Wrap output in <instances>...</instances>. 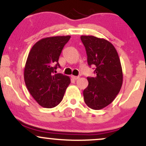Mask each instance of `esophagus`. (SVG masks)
I'll return each mask as SVG.
<instances>
[{"label":"esophagus","instance_id":"obj_1","mask_svg":"<svg viewBox=\"0 0 146 146\" xmlns=\"http://www.w3.org/2000/svg\"><path fill=\"white\" fill-rule=\"evenodd\" d=\"M71 78H73V80H78V79L80 78V77H79V76H75V75H71Z\"/></svg>","mask_w":146,"mask_h":146}]
</instances>
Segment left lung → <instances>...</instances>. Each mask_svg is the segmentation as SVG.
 Instances as JSON below:
<instances>
[{
  "mask_svg": "<svg viewBox=\"0 0 146 146\" xmlns=\"http://www.w3.org/2000/svg\"><path fill=\"white\" fill-rule=\"evenodd\" d=\"M87 62L95 66V77H88V85L83 91L86 104L93 110L105 108L119 93L123 73L118 53L110 42L93 36H82Z\"/></svg>",
  "mask_w": 146,
  "mask_h": 146,
  "instance_id": "left-lung-1",
  "label": "left lung"
}]
</instances>
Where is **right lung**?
Here are the masks:
<instances>
[{"label": "right lung", "instance_id": "add662e5", "mask_svg": "<svg viewBox=\"0 0 146 146\" xmlns=\"http://www.w3.org/2000/svg\"><path fill=\"white\" fill-rule=\"evenodd\" d=\"M71 36L48 37L38 41L30 51L24 71L25 82L30 94L38 104L51 108L62 100L71 80L62 73L59 57Z\"/></svg>", "mask_w": 146, "mask_h": 146}]
</instances>
